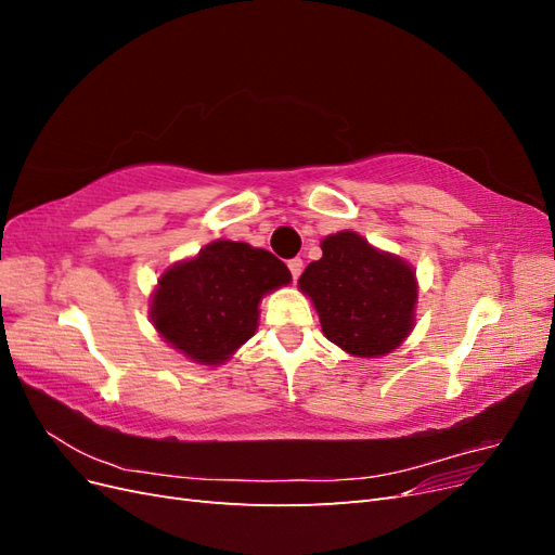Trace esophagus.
Here are the masks:
<instances>
[{
	"label": "esophagus",
	"instance_id": "esophagus-1",
	"mask_svg": "<svg viewBox=\"0 0 555 555\" xmlns=\"http://www.w3.org/2000/svg\"><path fill=\"white\" fill-rule=\"evenodd\" d=\"M287 266H289V271H292V278H294V280H298L300 273H304V259H300V257L292 259Z\"/></svg>",
	"mask_w": 555,
	"mask_h": 555
}]
</instances>
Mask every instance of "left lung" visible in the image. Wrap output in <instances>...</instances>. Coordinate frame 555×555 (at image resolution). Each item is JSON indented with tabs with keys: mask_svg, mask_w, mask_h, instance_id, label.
<instances>
[{
	"mask_svg": "<svg viewBox=\"0 0 555 555\" xmlns=\"http://www.w3.org/2000/svg\"><path fill=\"white\" fill-rule=\"evenodd\" d=\"M322 251L300 275L298 289L312 300L326 338L357 359L391 354L416 324L412 263L357 231L331 233Z\"/></svg>",
	"mask_w": 555,
	"mask_h": 555,
	"instance_id": "left-lung-1",
	"label": "left lung"
}]
</instances>
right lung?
<instances>
[{"mask_svg":"<svg viewBox=\"0 0 555 555\" xmlns=\"http://www.w3.org/2000/svg\"><path fill=\"white\" fill-rule=\"evenodd\" d=\"M292 282L268 249L212 241L159 275L150 322L162 338L198 365H222L257 333L266 294Z\"/></svg>","mask_w":555,"mask_h":555,"instance_id":"obj_1","label":"right lung"}]
</instances>
